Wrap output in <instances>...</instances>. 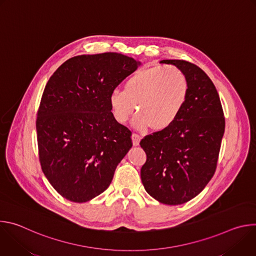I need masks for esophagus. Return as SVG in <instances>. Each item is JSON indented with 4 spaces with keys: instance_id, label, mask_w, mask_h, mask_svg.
Here are the masks:
<instances>
[{
    "instance_id": "1",
    "label": "esophagus",
    "mask_w": 256,
    "mask_h": 256,
    "mask_svg": "<svg viewBox=\"0 0 256 256\" xmlns=\"http://www.w3.org/2000/svg\"><path fill=\"white\" fill-rule=\"evenodd\" d=\"M132 144L134 146H138L140 140V136L138 134H132Z\"/></svg>"
}]
</instances>
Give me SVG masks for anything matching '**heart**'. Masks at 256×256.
Returning a JSON list of instances; mask_svg holds the SVG:
<instances>
[{
  "label": "heart",
  "instance_id": "obj_1",
  "mask_svg": "<svg viewBox=\"0 0 256 256\" xmlns=\"http://www.w3.org/2000/svg\"><path fill=\"white\" fill-rule=\"evenodd\" d=\"M190 84L186 74L174 66H155L138 70L124 84V90H114L109 106L114 120L124 124L140 112L132 126L144 130L152 126L162 130L178 118L188 100Z\"/></svg>",
  "mask_w": 256,
  "mask_h": 256
}]
</instances>
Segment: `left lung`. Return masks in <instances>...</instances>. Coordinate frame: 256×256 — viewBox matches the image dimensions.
I'll return each instance as SVG.
<instances>
[{
    "instance_id": "left-lung-1",
    "label": "left lung",
    "mask_w": 256,
    "mask_h": 256,
    "mask_svg": "<svg viewBox=\"0 0 256 256\" xmlns=\"http://www.w3.org/2000/svg\"><path fill=\"white\" fill-rule=\"evenodd\" d=\"M186 74V105L167 128L140 142L147 155L140 169L142 186L159 202L176 206L196 198L212 179L225 132L220 97L206 72L180 60H164Z\"/></svg>"
}]
</instances>
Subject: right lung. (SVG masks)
Masks as SVG:
<instances>
[{
	"mask_svg": "<svg viewBox=\"0 0 256 256\" xmlns=\"http://www.w3.org/2000/svg\"><path fill=\"white\" fill-rule=\"evenodd\" d=\"M140 64L116 52L82 54L50 78L36 132L42 169L62 198L86 202L110 186L132 144L112 114L109 95Z\"/></svg>",
	"mask_w": 256,
	"mask_h": 256,
	"instance_id": "add662e5",
	"label": "right lung"
}]
</instances>
